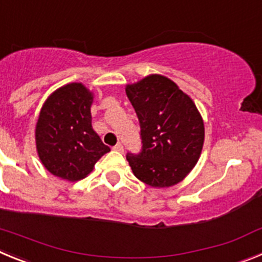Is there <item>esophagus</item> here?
I'll return each instance as SVG.
<instances>
[{
	"instance_id": "obj_1",
	"label": "esophagus",
	"mask_w": 262,
	"mask_h": 262,
	"mask_svg": "<svg viewBox=\"0 0 262 262\" xmlns=\"http://www.w3.org/2000/svg\"><path fill=\"white\" fill-rule=\"evenodd\" d=\"M113 149H114V151H117V152H119V154H122V152L124 151V149H123V145L120 144V143H118V144L115 145V147L113 148Z\"/></svg>"
}]
</instances>
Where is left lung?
Segmentation results:
<instances>
[{"label":"left lung","mask_w":262,"mask_h":262,"mask_svg":"<svg viewBox=\"0 0 262 262\" xmlns=\"http://www.w3.org/2000/svg\"><path fill=\"white\" fill-rule=\"evenodd\" d=\"M140 123L143 148L127 155L138 180L152 187H170L193 170L202 154L205 124L193 99L176 82L149 75L126 85Z\"/></svg>","instance_id":"8db88e82"}]
</instances>
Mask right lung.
Returning a JSON list of instances; mask_svg holds the SVG:
<instances>
[{
	"instance_id": "1",
	"label": "right lung",
	"mask_w": 262,
	"mask_h": 262,
	"mask_svg": "<svg viewBox=\"0 0 262 262\" xmlns=\"http://www.w3.org/2000/svg\"><path fill=\"white\" fill-rule=\"evenodd\" d=\"M94 94L81 82H71L48 96L35 127L36 152L48 172L78 181L110 151L92 127Z\"/></svg>"
}]
</instances>
